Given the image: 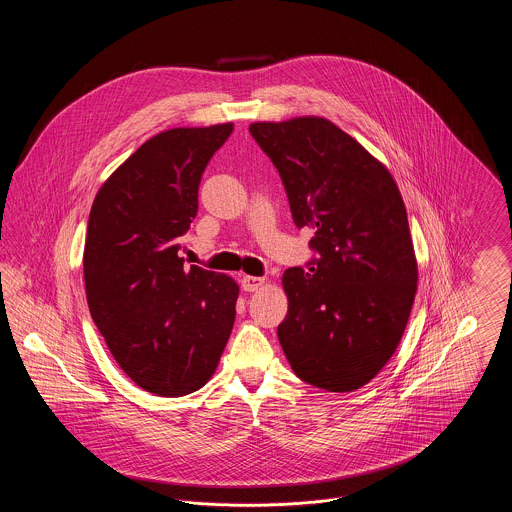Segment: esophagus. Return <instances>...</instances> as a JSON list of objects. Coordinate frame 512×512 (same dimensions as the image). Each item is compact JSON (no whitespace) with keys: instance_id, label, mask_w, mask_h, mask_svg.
Listing matches in <instances>:
<instances>
[{"instance_id":"1","label":"esophagus","mask_w":512,"mask_h":512,"mask_svg":"<svg viewBox=\"0 0 512 512\" xmlns=\"http://www.w3.org/2000/svg\"><path fill=\"white\" fill-rule=\"evenodd\" d=\"M263 284H265V278H259V276H244V278H242V290H244V292H255V290H259Z\"/></svg>"}]
</instances>
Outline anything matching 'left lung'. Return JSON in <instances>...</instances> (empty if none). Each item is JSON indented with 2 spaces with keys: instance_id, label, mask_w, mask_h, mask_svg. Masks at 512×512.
Instances as JSON below:
<instances>
[{
  "instance_id": "8db88e82",
  "label": "left lung",
  "mask_w": 512,
  "mask_h": 512,
  "mask_svg": "<svg viewBox=\"0 0 512 512\" xmlns=\"http://www.w3.org/2000/svg\"><path fill=\"white\" fill-rule=\"evenodd\" d=\"M315 257L282 276L278 340L293 372L326 391L368 384L390 361L413 309L418 268L405 203L388 169L320 117L253 122Z\"/></svg>"
}]
</instances>
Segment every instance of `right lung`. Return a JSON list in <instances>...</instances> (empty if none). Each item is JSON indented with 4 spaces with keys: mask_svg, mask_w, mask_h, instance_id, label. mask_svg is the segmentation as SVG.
Listing matches in <instances>:
<instances>
[{
    "mask_svg": "<svg viewBox=\"0 0 512 512\" xmlns=\"http://www.w3.org/2000/svg\"><path fill=\"white\" fill-rule=\"evenodd\" d=\"M232 130L226 122L153 136L109 176L90 211V315L126 376L155 395L205 386L234 326L238 284L213 270H188L178 257L203 171Z\"/></svg>",
    "mask_w": 512,
    "mask_h": 512,
    "instance_id": "obj_1",
    "label": "right lung"
}]
</instances>
